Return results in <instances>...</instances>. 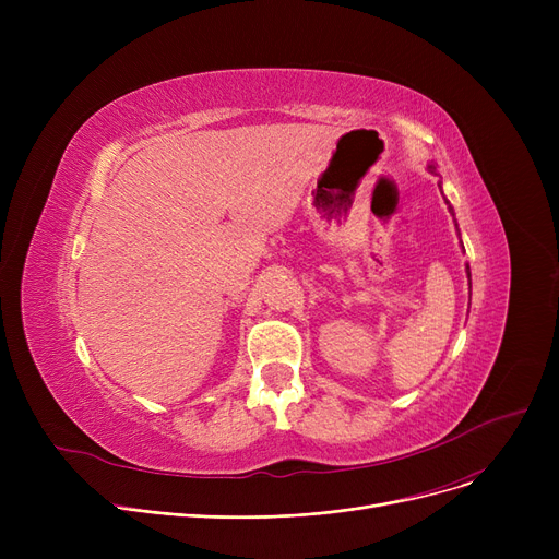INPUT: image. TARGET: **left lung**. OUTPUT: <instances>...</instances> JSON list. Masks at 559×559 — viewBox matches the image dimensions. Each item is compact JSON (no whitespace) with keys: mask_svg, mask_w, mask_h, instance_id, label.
Listing matches in <instances>:
<instances>
[{"mask_svg":"<svg viewBox=\"0 0 559 559\" xmlns=\"http://www.w3.org/2000/svg\"><path fill=\"white\" fill-rule=\"evenodd\" d=\"M428 171H430V174H437V169H435L432 163H428ZM447 203H449V201H447ZM449 211H451V215H455L453 209H451V203H449ZM455 228H457V224H455ZM462 249H464V247H462ZM466 276H468V287H472V272H468V264H466Z\"/></svg>","mask_w":559,"mask_h":559,"instance_id":"8db88e82","label":"left lung"}]
</instances>
